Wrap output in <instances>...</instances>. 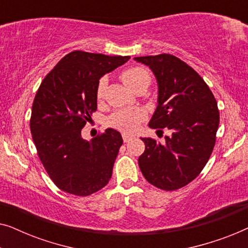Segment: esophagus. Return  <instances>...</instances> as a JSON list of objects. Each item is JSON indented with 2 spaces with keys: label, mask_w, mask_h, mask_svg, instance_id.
<instances>
[{
  "label": "esophagus",
  "mask_w": 248,
  "mask_h": 248,
  "mask_svg": "<svg viewBox=\"0 0 248 248\" xmlns=\"http://www.w3.org/2000/svg\"><path fill=\"white\" fill-rule=\"evenodd\" d=\"M122 138H123V141L124 142H128V141H131L132 139H133V135L123 133V134H122Z\"/></svg>",
  "instance_id": "34e87169"
}]
</instances>
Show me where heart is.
Returning <instances> with one entry per match:
<instances>
[{
	"label": "heart",
	"instance_id": "heart-1",
	"mask_svg": "<svg viewBox=\"0 0 248 248\" xmlns=\"http://www.w3.org/2000/svg\"><path fill=\"white\" fill-rule=\"evenodd\" d=\"M121 79L125 86L130 88L132 91H134L139 87H148L150 84L151 76L149 71L144 67L133 66L123 71V73L121 74ZM105 89H106V80L101 79L97 87L98 99H101L104 97ZM143 118L144 115L140 109H137V108L123 109L111 115L109 120H108V124L111 127L117 128L120 131L133 132L134 130H137L141 122L143 121Z\"/></svg>",
	"mask_w": 248,
	"mask_h": 248
}]
</instances>
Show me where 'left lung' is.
<instances>
[{
    "mask_svg": "<svg viewBox=\"0 0 248 248\" xmlns=\"http://www.w3.org/2000/svg\"><path fill=\"white\" fill-rule=\"evenodd\" d=\"M152 70L158 82V106L149 126L168 128L166 143L141 138L139 157L144 178L155 187L175 191L195 179L216 144L219 109L205 81L188 64L170 54L134 57Z\"/></svg>",
    "mask_w": 248,
    "mask_h": 248,
    "instance_id": "obj_1",
    "label": "left lung"
}]
</instances>
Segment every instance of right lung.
Here are the masks:
<instances>
[{
  "mask_svg": "<svg viewBox=\"0 0 248 248\" xmlns=\"http://www.w3.org/2000/svg\"><path fill=\"white\" fill-rule=\"evenodd\" d=\"M130 56L74 50L44 78L32 103L30 131L50 179L70 194L88 196L105 187L123 139L107 128L91 141L81 130L97 110V87L105 73Z\"/></svg>",
  "mask_w": 248,
  "mask_h": 248,
  "instance_id": "right-lung-1",
  "label": "right lung"
}]
</instances>
